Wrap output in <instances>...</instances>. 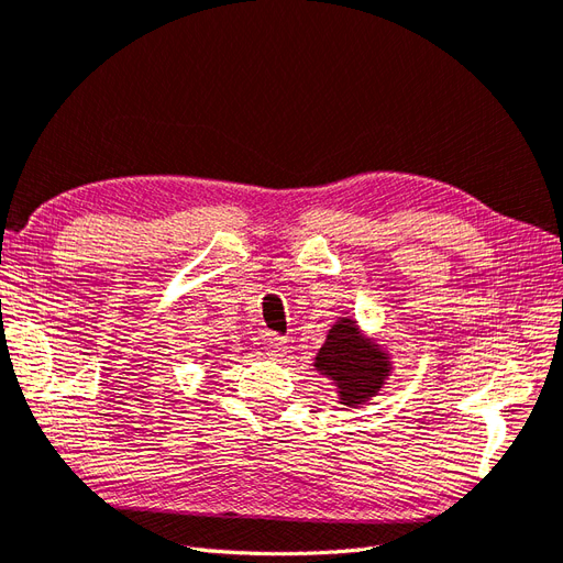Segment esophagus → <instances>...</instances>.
I'll use <instances>...</instances> for the list:
<instances>
[{"label": "esophagus", "instance_id": "obj_1", "mask_svg": "<svg viewBox=\"0 0 563 563\" xmlns=\"http://www.w3.org/2000/svg\"><path fill=\"white\" fill-rule=\"evenodd\" d=\"M265 350L269 356H284L288 352V340L284 335H277V333H267L265 335Z\"/></svg>", "mask_w": 563, "mask_h": 563}]
</instances>
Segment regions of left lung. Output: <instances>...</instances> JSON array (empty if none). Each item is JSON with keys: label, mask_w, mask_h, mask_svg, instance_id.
Segmentation results:
<instances>
[{"label": "left lung", "mask_w": 563, "mask_h": 563, "mask_svg": "<svg viewBox=\"0 0 563 563\" xmlns=\"http://www.w3.org/2000/svg\"><path fill=\"white\" fill-rule=\"evenodd\" d=\"M314 368L338 389V404L356 408L371 401L391 376V356L368 338L356 319L340 317L314 356Z\"/></svg>", "instance_id": "left-lung-1"}]
</instances>
